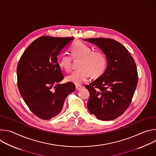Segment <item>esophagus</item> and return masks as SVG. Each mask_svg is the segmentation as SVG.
Instances as JSON below:
<instances>
[{"label":"esophagus","instance_id":"34e87169","mask_svg":"<svg viewBox=\"0 0 156 156\" xmlns=\"http://www.w3.org/2000/svg\"><path fill=\"white\" fill-rule=\"evenodd\" d=\"M82 87H83L82 86L76 85V90H80Z\"/></svg>","mask_w":156,"mask_h":156}]
</instances>
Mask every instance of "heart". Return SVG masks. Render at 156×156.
<instances>
[{
  "mask_svg": "<svg viewBox=\"0 0 156 156\" xmlns=\"http://www.w3.org/2000/svg\"><path fill=\"white\" fill-rule=\"evenodd\" d=\"M71 56L63 54L60 56L58 64L61 69L69 72L72 69V60H80L78 69L68 75L66 80L76 85L86 81L89 78H98L105 71L107 58L104 52L93 51V48L81 41H76L70 46Z\"/></svg>",
  "mask_w": 156,
  "mask_h": 156,
  "instance_id": "obj_1",
  "label": "heart"
}]
</instances>
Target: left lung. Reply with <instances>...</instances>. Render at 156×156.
I'll use <instances>...</instances> for the list:
<instances>
[{"instance_id":"left-lung-1","label":"left lung","mask_w":156,"mask_h":156,"mask_svg":"<svg viewBox=\"0 0 156 156\" xmlns=\"http://www.w3.org/2000/svg\"><path fill=\"white\" fill-rule=\"evenodd\" d=\"M83 40L94 44L106 55L105 72L86 87L90 93L87 106L101 120H112L129 106L138 81L136 65L122 44L110 38Z\"/></svg>"}]
</instances>
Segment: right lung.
Instances as JSON below:
<instances>
[{
	"label": "right lung",
	"mask_w": 156,
	"mask_h": 156,
	"mask_svg": "<svg viewBox=\"0 0 156 156\" xmlns=\"http://www.w3.org/2000/svg\"><path fill=\"white\" fill-rule=\"evenodd\" d=\"M73 39L40 37L27 48L18 63L20 93L31 112L41 119L59 114L66 98L75 91L71 82L59 84L63 75L57 62V55Z\"/></svg>",
	"instance_id": "obj_1"
}]
</instances>
